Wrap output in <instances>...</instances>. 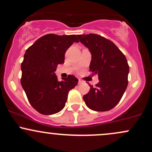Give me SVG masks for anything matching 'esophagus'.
<instances>
[{"label":"esophagus","instance_id":"esophagus-1","mask_svg":"<svg viewBox=\"0 0 152 152\" xmlns=\"http://www.w3.org/2000/svg\"><path fill=\"white\" fill-rule=\"evenodd\" d=\"M83 81L81 80V79H79V84H81V83H82Z\"/></svg>","mask_w":152,"mask_h":152}]
</instances>
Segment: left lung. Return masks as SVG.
<instances>
[{
    "label": "left lung",
    "mask_w": 152,
    "mask_h": 152,
    "mask_svg": "<svg viewBox=\"0 0 152 152\" xmlns=\"http://www.w3.org/2000/svg\"><path fill=\"white\" fill-rule=\"evenodd\" d=\"M92 54L89 71L98 74L99 82L83 99L88 108L107 111L120 101L128 84L129 65L124 54L110 40L97 34L78 35Z\"/></svg>",
    "instance_id": "8db88e82"
}]
</instances>
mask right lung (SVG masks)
I'll return each mask as SVG.
<instances>
[{"label": "right lung", "mask_w": 152, "mask_h": 152, "mask_svg": "<svg viewBox=\"0 0 152 152\" xmlns=\"http://www.w3.org/2000/svg\"><path fill=\"white\" fill-rule=\"evenodd\" d=\"M79 41L76 35L47 34L25 52L20 81L30 105L40 114L51 115L61 111L69 91L78 84L73 75L58 81L55 71L58 64L64 63L67 49Z\"/></svg>", "instance_id": "right-lung-1"}]
</instances>
